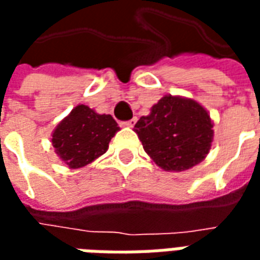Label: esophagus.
I'll return each instance as SVG.
<instances>
[{
    "instance_id": "esophagus-1",
    "label": "esophagus",
    "mask_w": 260,
    "mask_h": 260,
    "mask_svg": "<svg viewBox=\"0 0 260 260\" xmlns=\"http://www.w3.org/2000/svg\"><path fill=\"white\" fill-rule=\"evenodd\" d=\"M136 124V118H132L129 121H125L124 122V126H128V128H132L134 125Z\"/></svg>"
}]
</instances>
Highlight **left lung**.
Returning <instances> with one entry per match:
<instances>
[{
    "instance_id": "left-lung-1",
    "label": "left lung",
    "mask_w": 260,
    "mask_h": 260,
    "mask_svg": "<svg viewBox=\"0 0 260 260\" xmlns=\"http://www.w3.org/2000/svg\"><path fill=\"white\" fill-rule=\"evenodd\" d=\"M145 152L164 171H185L205 160L212 147L213 121L199 103L166 94L134 128Z\"/></svg>"
}]
</instances>
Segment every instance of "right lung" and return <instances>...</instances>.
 Wrapping results in <instances>:
<instances>
[{"label":"right lung","mask_w":260,"mask_h":260,"mask_svg":"<svg viewBox=\"0 0 260 260\" xmlns=\"http://www.w3.org/2000/svg\"><path fill=\"white\" fill-rule=\"evenodd\" d=\"M118 131L110 114H97L85 104H78L55 126L51 142L57 156L69 169H80L107 152Z\"/></svg>","instance_id":"right-lung-1"}]
</instances>
